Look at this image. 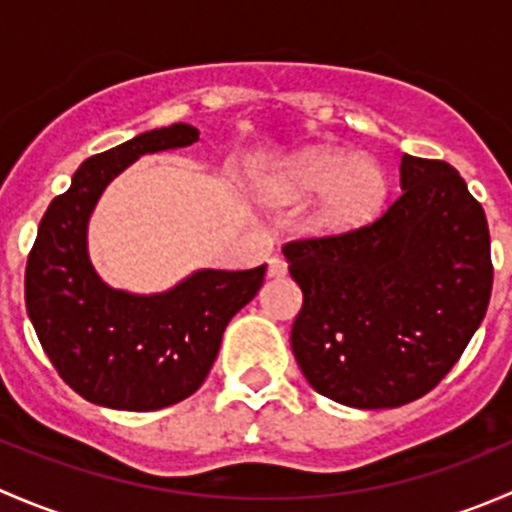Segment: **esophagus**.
I'll list each match as a JSON object with an SVG mask.
<instances>
[{
	"label": "esophagus",
	"mask_w": 512,
	"mask_h": 512,
	"mask_svg": "<svg viewBox=\"0 0 512 512\" xmlns=\"http://www.w3.org/2000/svg\"><path fill=\"white\" fill-rule=\"evenodd\" d=\"M267 275L270 277H285L287 275V262L280 255H272L267 262Z\"/></svg>",
	"instance_id": "esophagus-1"
}]
</instances>
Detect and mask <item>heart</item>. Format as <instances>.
<instances>
[{"label": "heart", "mask_w": 512, "mask_h": 512, "mask_svg": "<svg viewBox=\"0 0 512 512\" xmlns=\"http://www.w3.org/2000/svg\"><path fill=\"white\" fill-rule=\"evenodd\" d=\"M386 173L371 158H352L342 151H312L289 165L280 195L292 203L319 195L307 215L314 235H347L369 225L384 208Z\"/></svg>", "instance_id": "b5f03b06"}]
</instances>
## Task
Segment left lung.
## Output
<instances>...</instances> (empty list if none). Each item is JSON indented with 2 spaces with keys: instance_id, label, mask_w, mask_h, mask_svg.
<instances>
[{
  "instance_id": "1",
  "label": "left lung",
  "mask_w": 512,
  "mask_h": 512,
  "mask_svg": "<svg viewBox=\"0 0 512 512\" xmlns=\"http://www.w3.org/2000/svg\"><path fill=\"white\" fill-rule=\"evenodd\" d=\"M302 287L292 352L314 391L396 409L438 386L493 289L483 205L446 160L401 158V193L369 225L282 245Z\"/></svg>"
}]
</instances>
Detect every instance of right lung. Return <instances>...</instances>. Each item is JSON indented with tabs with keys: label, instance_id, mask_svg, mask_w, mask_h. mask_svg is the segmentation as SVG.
<instances>
[{
	"label": "right lung",
	"instance_id": "obj_1",
	"mask_svg": "<svg viewBox=\"0 0 512 512\" xmlns=\"http://www.w3.org/2000/svg\"><path fill=\"white\" fill-rule=\"evenodd\" d=\"M198 136L173 123L91 156L39 223L24 275L29 319L61 379L91 404L156 411L188 399L208 376L227 322L265 280L267 265L200 270L168 292L138 297L103 285L91 267L86 223L103 188L143 153Z\"/></svg>",
	"mask_w": 512,
	"mask_h": 512
}]
</instances>
